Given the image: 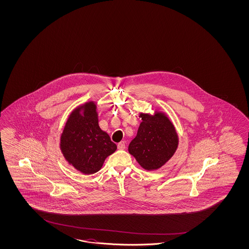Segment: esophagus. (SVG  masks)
Segmentation results:
<instances>
[{
	"label": "esophagus",
	"mask_w": 249,
	"mask_h": 249,
	"mask_svg": "<svg viewBox=\"0 0 249 249\" xmlns=\"http://www.w3.org/2000/svg\"><path fill=\"white\" fill-rule=\"evenodd\" d=\"M125 148H126L125 142H121L120 143H118V149H119V150H124Z\"/></svg>",
	"instance_id": "obj_1"
}]
</instances>
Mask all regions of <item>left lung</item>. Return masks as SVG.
<instances>
[{
	"label": "left lung",
	"instance_id": "1",
	"mask_svg": "<svg viewBox=\"0 0 249 249\" xmlns=\"http://www.w3.org/2000/svg\"><path fill=\"white\" fill-rule=\"evenodd\" d=\"M140 117L142 122L128 145V152L145 170H157L174 155L178 147V136L164 114L142 113Z\"/></svg>",
	"mask_w": 249,
	"mask_h": 249
}]
</instances>
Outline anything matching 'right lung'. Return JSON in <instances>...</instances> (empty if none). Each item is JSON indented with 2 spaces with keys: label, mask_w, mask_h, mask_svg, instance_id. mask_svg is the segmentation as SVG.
I'll list each match as a JSON object with an SVG mask.
<instances>
[{
  "label": "right lung",
  "mask_w": 249,
  "mask_h": 249,
  "mask_svg": "<svg viewBox=\"0 0 249 249\" xmlns=\"http://www.w3.org/2000/svg\"><path fill=\"white\" fill-rule=\"evenodd\" d=\"M60 148L76 170L92 174L101 169L105 159L117 150V145L99 128L96 105L89 102L69 116L61 135Z\"/></svg>",
  "instance_id": "add662e5"
}]
</instances>
